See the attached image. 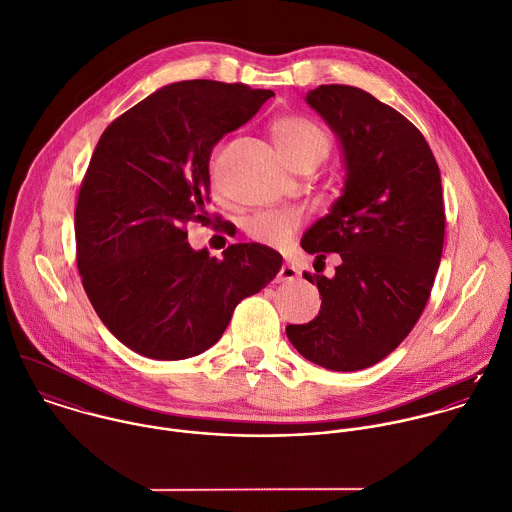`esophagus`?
<instances>
[{"mask_svg":"<svg viewBox=\"0 0 512 512\" xmlns=\"http://www.w3.org/2000/svg\"><path fill=\"white\" fill-rule=\"evenodd\" d=\"M297 277H299V269H297L295 265L285 263V265L281 267V271H279V281H293V279H297Z\"/></svg>","mask_w":512,"mask_h":512,"instance_id":"1","label":"esophagus"}]
</instances>
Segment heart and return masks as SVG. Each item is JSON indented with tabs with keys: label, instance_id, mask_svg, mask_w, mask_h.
<instances>
[{
	"label": "heart",
	"instance_id": "1",
	"mask_svg": "<svg viewBox=\"0 0 512 512\" xmlns=\"http://www.w3.org/2000/svg\"><path fill=\"white\" fill-rule=\"evenodd\" d=\"M275 138L289 164L310 152H318L324 158L330 144L328 134L318 124L301 116L281 118L275 124ZM299 223L301 215L291 209L261 211L247 221V235L263 245H283L291 239Z\"/></svg>",
	"mask_w": 512,
	"mask_h": 512
}]
</instances>
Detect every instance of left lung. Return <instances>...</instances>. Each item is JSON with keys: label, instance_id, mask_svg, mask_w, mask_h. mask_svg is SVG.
<instances>
[{"label": "left lung", "instance_id": "1", "mask_svg": "<svg viewBox=\"0 0 512 512\" xmlns=\"http://www.w3.org/2000/svg\"><path fill=\"white\" fill-rule=\"evenodd\" d=\"M307 104L336 134L346 174L301 247L316 261L338 253L340 265L332 277L305 273L322 303L287 336L310 362L356 372L394 352L427 305L445 237L441 174L421 132L370 93L320 85Z\"/></svg>", "mask_w": 512, "mask_h": 512}]
</instances>
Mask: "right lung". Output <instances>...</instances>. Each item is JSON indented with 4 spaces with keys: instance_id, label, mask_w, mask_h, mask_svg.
<instances>
[{
    "instance_id": "right-lung-1",
    "label": "right lung",
    "mask_w": 512,
    "mask_h": 512,
    "mask_svg": "<svg viewBox=\"0 0 512 512\" xmlns=\"http://www.w3.org/2000/svg\"><path fill=\"white\" fill-rule=\"evenodd\" d=\"M271 97L241 83L180 81L104 130L75 211L77 265L99 318L130 350L198 356L277 277L283 257L269 247L229 245L217 261L192 249L184 229L207 215L213 146Z\"/></svg>"
}]
</instances>
